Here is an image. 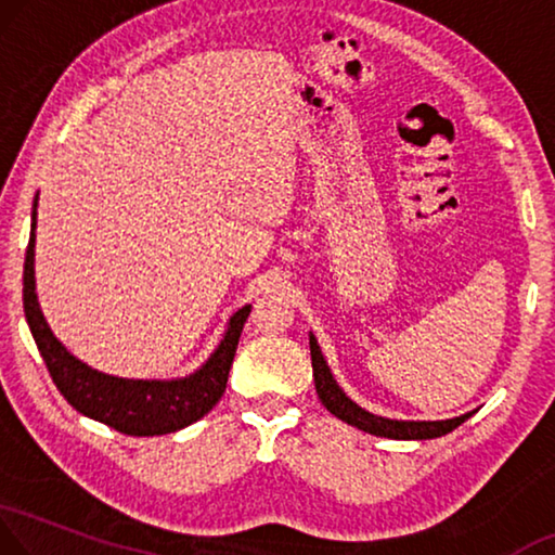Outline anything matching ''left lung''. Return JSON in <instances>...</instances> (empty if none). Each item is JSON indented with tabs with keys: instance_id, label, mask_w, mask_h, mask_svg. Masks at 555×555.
I'll return each instance as SVG.
<instances>
[{
	"instance_id": "8db88e82",
	"label": "left lung",
	"mask_w": 555,
	"mask_h": 555,
	"mask_svg": "<svg viewBox=\"0 0 555 555\" xmlns=\"http://www.w3.org/2000/svg\"><path fill=\"white\" fill-rule=\"evenodd\" d=\"M310 354H312V377H314V389H318L320 402L327 406L330 414H335L337 420L357 426L366 434H374V437H387V439H437L444 437V434L454 431L459 424H464L474 412H466L462 416H454V420H441V422H409V420H389V416H379L366 412L364 406L352 402L345 395V389L337 385V379L332 377L330 366L325 362V354L318 345V339L310 332Z\"/></svg>"
}]
</instances>
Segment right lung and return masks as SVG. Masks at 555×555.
<instances>
[{
    "label": "right lung",
    "mask_w": 555,
    "mask_h": 555,
    "mask_svg": "<svg viewBox=\"0 0 555 555\" xmlns=\"http://www.w3.org/2000/svg\"><path fill=\"white\" fill-rule=\"evenodd\" d=\"M37 203L31 206V235L27 258H24V314L37 343L41 360L62 391L66 402L89 420H96L111 429L129 434V437H160L183 429L206 416L218 399L223 397L230 364H233L237 339L250 305L241 307L228 320V327L218 347L198 370L176 379H126L99 372L87 362L76 360L54 332L47 325L44 312L37 300V280H34V245H37Z\"/></svg>",
    "instance_id": "obj_1"
}]
</instances>
